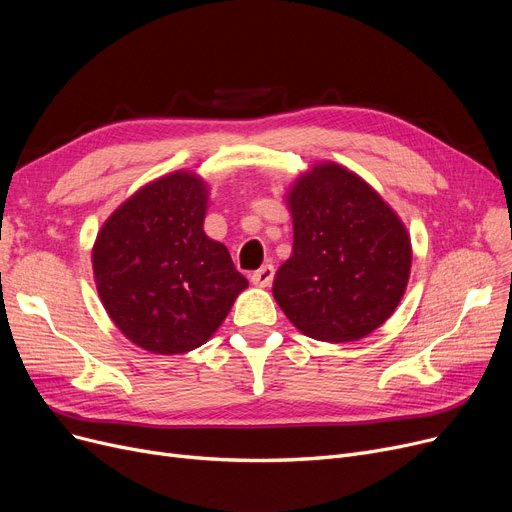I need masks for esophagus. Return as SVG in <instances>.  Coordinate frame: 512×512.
I'll return each instance as SVG.
<instances>
[{"instance_id": "1", "label": "esophagus", "mask_w": 512, "mask_h": 512, "mask_svg": "<svg viewBox=\"0 0 512 512\" xmlns=\"http://www.w3.org/2000/svg\"><path fill=\"white\" fill-rule=\"evenodd\" d=\"M274 276H276L274 265H263V267H259L257 272H253V274H251V282H253L255 286L265 288V286H270V284H272Z\"/></svg>"}]
</instances>
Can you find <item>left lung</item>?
Returning a JSON list of instances; mask_svg holds the SVG:
<instances>
[{
	"label": "left lung",
	"instance_id": "1",
	"mask_svg": "<svg viewBox=\"0 0 512 512\" xmlns=\"http://www.w3.org/2000/svg\"><path fill=\"white\" fill-rule=\"evenodd\" d=\"M294 245L274 299L305 336L353 342L394 313L411 272V240L373 188L336 164L288 193Z\"/></svg>",
	"mask_w": 512,
	"mask_h": 512
}]
</instances>
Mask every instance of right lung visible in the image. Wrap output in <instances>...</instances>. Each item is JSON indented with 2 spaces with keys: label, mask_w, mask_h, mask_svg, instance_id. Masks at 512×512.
<instances>
[{
  "label": "right lung",
  "mask_w": 512,
  "mask_h": 512,
  "mask_svg": "<svg viewBox=\"0 0 512 512\" xmlns=\"http://www.w3.org/2000/svg\"><path fill=\"white\" fill-rule=\"evenodd\" d=\"M205 207V184L176 172L132 195L97 234L93 270L101 303L145 351H193L249 286L222 242L205 236Z\"/></svg>",
  "instance_id": "add662e5"
}]
</instances>
